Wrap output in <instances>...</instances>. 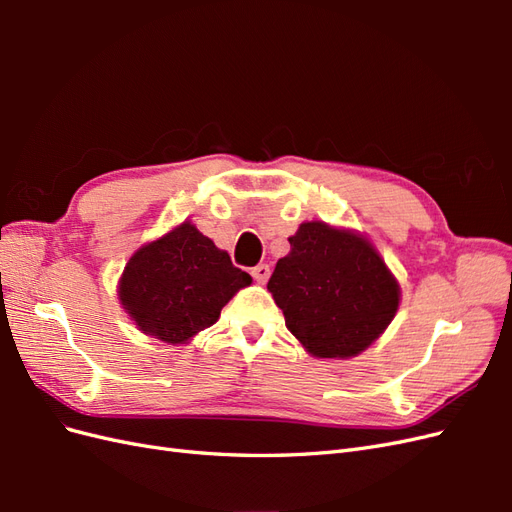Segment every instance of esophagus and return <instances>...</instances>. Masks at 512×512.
Segmentation results:
<instances>
[{
  "label": "esophagus",
  "mask_w": 512,
  "mask_h": 512,
  "mask_svg": "<svg viewBox=\"0 0 512 512\" xmlns=\"http://www.w3.org/2000/svg\"><path fill=\"white\" fill-rule=\"evenodd\" d=\"M269 275H271L269 265H258V267L252 269V277H254L258 284H265L269 280Z\"/></svg>",
  "instance_id": "1"
}]
</instances>
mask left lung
<instances>
[{
  "label": "left lung",
  "mask_w": 512,
  "mask_h": 512,
  "mask_svg": "<svg viewBox=\"0 0 512 512\" xmlns=\"http://www.w3.org/2000/svg\"><path fill=\"white\" fill-rule=\"evenodd\" d=\"M267 284L288 331L320 359L369 348L399 307V284L363 235L305 222Z\"/></svg>",
  "instance_id": "obj_1"
}]
</instances>
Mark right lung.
Wrapping results in <instances>:
<instances>
[{
  "label": "right lung",
  "instance_id": "add662e5",
  "mask_svg": "<svg viewBox=\"0 0 512 512\" xmlns=\"http://www.w3.org/2000/svg\"><path fill=\"white\" fill-rule=\"evenodd\" d=\"M252 284L194 224L143 245L119 280V301L145 335L185 344L218 322L222 307Z\"/></svg>",
  "mask_w": 512,
  "mask_h": 512
}]
</instances>
